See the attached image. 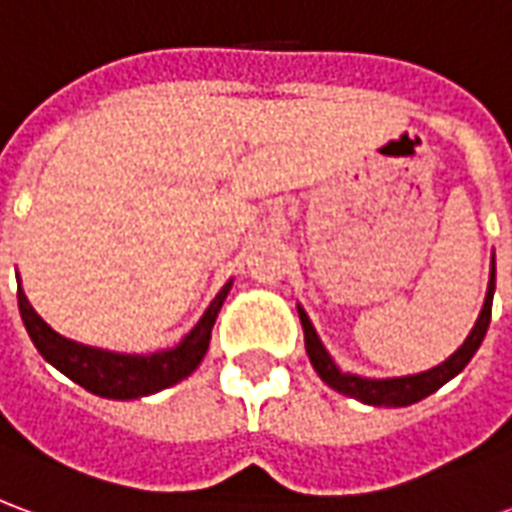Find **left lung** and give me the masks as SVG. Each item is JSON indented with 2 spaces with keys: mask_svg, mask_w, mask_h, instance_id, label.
<instances>
[{
  "mask_svg": "<svg viewBox=\"0 0 512 512\" xmlns=\"http://www.w3.org/2000/svg\"><path fill=\"white\" fill-rule=\"evenodd\" d=\"M494 288H496V266L491 260V279H488V293H485L483 310H480V318L472 326L469 337L463 340V345L450 356L444 359L441 365L430 367L425 373H417V376H400V378H365L354 376V373H343L340 367L334 365V359L329 356V351L323 348L321 337L315 332V326L307 318V312L299 307L301 326H304V345H307V356H310L315 373L326 381V384L343 392V395L354 397V400H362L367 406H386V408H400L411 406L422 397L433 395L439 386H444L450 378H455L461 373L463 367L472 362V356L477 354V348L483 343L485 332H488V323H491V304H494Z\"/></svg>",
  "mask_w": 512,
  "mask_h": 512,
  "instance_id": "obj_1",
  "label": "left lung"
}]
</instances>
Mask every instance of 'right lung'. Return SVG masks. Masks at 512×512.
Listing matches in <instances>:
<instances>
[{"label": "right lung", "instance_id": "right-lung-1", "mask_svg": "<svg viewBox=\"0 0 512 512\" xmlns=\"http://www.w3.org/2000/svg\"><path fill=\"white\" fill-rule=\"evenodd\" d=\"M230 288H233V282H227L219 290V296L211 301V307L205 310L197 326L175 348L147 356L117 354V351L73 343L68 337L54 332L49 323L40 318L21 288H18V310H21V321L27 326L32 343L49 365L57 367L60 373H65L93 395L112 397V400H134V397L153 395V392L178 384L197 370L202 356L208 351L213 323H216V315L222 310Z\"/></svg>", "mask_w": 512, "mask_h": 512}]
</instances>
